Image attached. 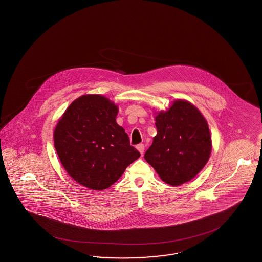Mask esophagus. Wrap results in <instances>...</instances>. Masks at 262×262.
I'll return each instance as SVG.
<instances>
[{"instance_id": "1", "label": "esophagus", "mask_w": 262, "mask_h": 262, "mask_svg": "<svg viewBox=\"0 0 262 262\" xmlns=\"http://www.w3.org/2000/svg\"><path fill=\"white\" fill-rule=\"evenodd\" d=\"M136 149L138 150V151H140V154L143 155V152H144V150H145V146H144V144H138L137 146H136Z\"/></svg>"}]
</instances>
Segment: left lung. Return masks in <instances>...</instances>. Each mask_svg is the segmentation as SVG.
I'll return each instance as SVG.
<instances>
[{
    "label": "left lung",
    "instance_id": "obj_1",
    "mask_svg": "<svg viewBox=\"0 0 262 262\" xmlns=\"http://www.w3.org/2000/svg\"><path fill=\"white\" fill-rule=\"evenodd\" d=\"M158 135L144 158L160 179L178 186L189 182L205 167L211 151L206 119L190 103L176 101L156 117Z\"/></svg>",
    "mask_w": 262,
    "mask_h": 262
}]
</instances>
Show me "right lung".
Instances as JSON below:
<instances>
[{
    "instance_id": "1",
    "label": "right lung",
    "mask_w": 262,
    "mask_h": 262,
    "mask_svg": "<svg viewBox=\"0 0 262 262\" xmlns=\"http://www.w3.org/2000/svg\"><path fill=\"white\" fill-rule=\"evenodd\" d=\"M117 113V106L105 97L81 96L55 129V148L64 169L90 189L108 188L140 157L116 123Z\"/></svg>"
}]
</instances>
